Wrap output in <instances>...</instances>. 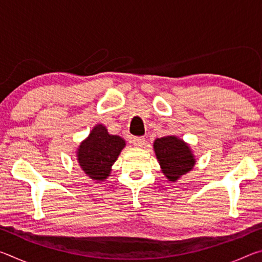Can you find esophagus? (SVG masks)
Masks as SVG:
<instances>
[{"label":"esophagus","mask_w":262,"mask_h":262,"mask_svg":"<svg viewBox=\"0 0 262 262\" xmlns=\"http://www.w3.org/2000/svg\"><path fill=\"white\" fill-rule=\"evenodd\" d=\"M132 143L134 144V147L136 148H142L145 143V139L144 137H133Z\"/></svg>","instance_id":"1"}]
</instances>
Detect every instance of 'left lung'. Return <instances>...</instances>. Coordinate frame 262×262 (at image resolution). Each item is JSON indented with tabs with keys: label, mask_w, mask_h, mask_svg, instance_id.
I'll list each match as a JSON object with an SVG mask.
<instances>
[{
	"label": "left lung",
	"mask_w": 262,
	"mask_h": 262,
	"mask_svg": "<svg viewBox=\"0 0 262 262\" xmlns=\"http://www.w3.org/2000/svg\"><path fill=\"white\" fill-rule=\"evenodd\" d=\"M154 151L163 174L171 183H176L192 171L196 163L189 144L176 135L155 140Z\"/></svg>",
	"instance_id": "left-lung-1"
}]
</instances>
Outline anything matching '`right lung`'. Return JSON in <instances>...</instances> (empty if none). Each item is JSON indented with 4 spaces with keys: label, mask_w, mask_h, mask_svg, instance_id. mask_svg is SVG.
I'll return each mask as SVG.
<instances>
[{
    "label": "right lung",
    "mask_w": 262,
    "mask_h": 262,
    "mask_svg": "<svg viewBox=\"0 0 262 262\" xmlns=\"http://www.w3.org/2000/svg\"><path fill=\"white\" fill-rule=\"evenodd\" d=\"M125 147L126 141L122 137L111 135L107 128L98 123L92 128L86 139L79 143L76 151L78 165L96 183L105 181Z\"/></svg>",
    "instance_id": "add662e5"
}]
</instances>
